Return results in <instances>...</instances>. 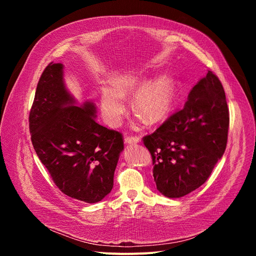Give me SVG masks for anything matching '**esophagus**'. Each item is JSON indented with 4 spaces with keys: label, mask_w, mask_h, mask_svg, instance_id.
<instances>
[{
    "label": "esophagus",
    "mask_w": 256,
    "mask_h": 256,
    "mask_svg": "<svg viewBox=\"0 0 256 256\" xmlns=\"http://www.w3.org/2000/svg\"><path fill=\"white\" fill-rule=\"evenodd\" d=\"M140 141H141V138L138 136H125V143H127V144L138 143Z\"/></svg>",
    "instance_id": "obj_1"
}]
</instances>
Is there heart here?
<instances>
[{
    "mask_svg": "<svg viewBox=\"0 0 256 256\" xmlns=\"http://www.w3.org/2000/svg\"><path fill=\"white\" fill-rule=\"evenodd\" d=\"M134 94L132 108L138 112V118L154 124L164 120L171 112L175 86L172 79L162 76L144 81L134 76L115 78L112 85L102 88L100 106L104 120L110 126H118L126 110V96Z\"/></svg>",
    "mask_w": 256,
    "mask_h": 256,
    "instance_id": "1",
    "label": "heart"
}]
</instances>
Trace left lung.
Listing matches in <instances>:
<instances>
[{
	"mask_svg": "<svg viewBox=\"0 0 256 256\" xmlns=\"http://www.w3.org/2000/svg\"><path fill=\"white\" fill-rule=\"evenodd\" d=\"M228 125L226 92L218 76L208 70L190 90L182 109L143 138L161 194L182 198L208 180L226 150Z\"/></svg>",
	"mask_w": 256,
	"mask_h": 256,
	"instance_id": "obj_1",
	"label": "left lung"
}]
</instances>
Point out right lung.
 <instances>
[{
	"label": "right lung",
	"mask_w": 256,
	"mask_h": 256,
	"mask_svg": "<svg viewBox=\"0 0 256 256\" xmlns=\"http://www.w3.org/2000/svg\"><path fill=\"white\" fill-rule=\"evenodd\" d=\"M63 69L52 62L38 81L28 118L30 140L62 192L97 203L113 188L122 136L99 125L94 102L78 106L65 86Z\"/></svg>",
	"instance_id": "1"
}]
</instances>
